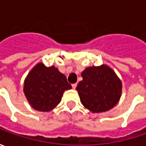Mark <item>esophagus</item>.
Masks as SVG:
<instances>
[{
    "label": "esophagus",
    "mask_w": 146,
    "mask_h": 146,
    "mask_svg": "<svg viewBox=\"0 0 146 146\" xmlns=\"http://www.w3.org/2000/svg\"><path fill=\"white\" fill-rule=\"evenodd\" d=\"M76 86H77V84H72V88H76Z\"/></svg>",
    "instance_id": "obj_1"
}]
</instances>
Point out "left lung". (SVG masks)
<instances>
[{"instance_id": "left-lung-1", "label": "left lung", "mask_w": 146, "mask_h": 146, "mask_svg": "<svg viewBox=\"0 0 146 146\" xmlns=\"http://www.w3.org/2000/svg\"><path fill=\"white\" fill-rule=\"evenodd\" d=\"M83 80L78 91L83 106L93 113L112 109L122 93V83L115 71L106 65L87 67L81 73Z\"/></svg>"}]
</instances>
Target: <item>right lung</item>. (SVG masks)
<instances>
[{
    "label": "right lung",
    "instance_id": "add662e5",
    "mask_svg": "<svg viewBox=\"0 0 146 146\" xmlns=\"http://www.w3.org/2000/svg\"><path fill=\"white\" fill-rule=\"evenodd\" d=\"M71 88L66 77L55 66L36 65L24 80L23 92L32 108L50 111L61 102L65 90Z\"/></svg>",
    "mask_w": 146,
    "mask_h": 146
}]
</instances>
